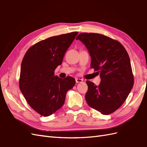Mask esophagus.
Returning <instances> with one entry per match:
<instances>
[{
	"label": "esophagus",
	"instance_id": "esophagus-1",
	"mask_svg": "<svg viewBox=\"0 0 147 147\" xmlns=\"http://www.w3.org/2000/svg\"><path fill=\"white\" fill-rule=\"evenodd\" d=\"M75 81H76V83H82L83 82V80L78 78H75Z\"/></svg>",
	"mask_w": 147,
	"mask_h": 147
}]
</instances>
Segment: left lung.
Wrapping results in <instances>:
<instances>
[{
  "mask_svg": "<svg viewBox=\"0 0 147 147\" xmlns=\"http://www.w3.org/2000/svg\"><path fill=\"white\" fill-rule=\"evenodd\" d=\"M88 49L91 67L100 74L99 86L86 81L87 104L103 115L114 112L126 100L134 85L128 53L117 40L96 33H81L76 38Z\"/></svg>",
  "mask_w": 147,
  "mask_h": 147,
  "instance_id": "obj_1",
  "label": "left lung"
}]
</instances>
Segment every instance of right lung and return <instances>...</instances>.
Wrapping results in <instances>:
<instances>
[{"instance_id": "add662e5", "label": "right lung", "mask_w": 147, "mask_h": 147, "mask_svg": "<svg viewBox=\"0 0 147 147\" xmlns=\"http://www.w3.org/2000/svg\"><path fill=\"white\" fill-rule=\"evenodd\" d=\"M78 34H62L38 42L29 49L22 61L20 90L29 105L43 117L59 109L67 92L75 85L73 77L59 78L55 76V70Z\"/></svg>"}]
</instances>
